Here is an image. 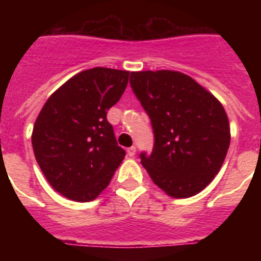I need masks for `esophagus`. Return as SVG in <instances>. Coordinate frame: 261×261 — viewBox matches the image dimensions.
<instances>
[{"label":"esophagus","instance_id":"obj_1","mask_svg":"<svg viewBox=\"0 0 261 261\" xmlns=\"http://www.w3.org/2000/svg\"><path fill=\"white\" fill-rule=\"evenodd\" d=\"M135 151H137L135 146H131V147H128V149H127V154L130 155V157H134Z\"/></svg>","mask_w":261,"mask_h":261}]
</instances>
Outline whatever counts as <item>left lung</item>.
I'll return each mask as SVG.
<instances>
[{"instance_id":"8db88e82","label":"left lung","mask_w":261,"mask_h":261,"mask_svg":"<svg viewBox=\"0 0 261 261\" xmlns=\"http://www.w3.org/2000/svg\"><path fill=\"white\" fill-rule=\"evenodd\" d=\"M130 84L154 131L153 151L142 153L141 164L172 198L199 194L219 172L230 145L225 108L180 71H131Z\"/></svg>"}]
</instances>
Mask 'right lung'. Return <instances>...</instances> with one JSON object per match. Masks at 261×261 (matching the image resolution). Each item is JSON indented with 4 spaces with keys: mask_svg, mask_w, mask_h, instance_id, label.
I'll return each instance as SVG.
<instances>
[{
    "mask_svg": "<svg viewBox=\"0 0 261 261\" xmlns=\"http://www.w3.org/2000/svg\"><path fill=\"white\" fill-rule=\"evenodd\" d=\"M130 71L93 67L51 94L32 130L35 159L65 198L90 202L110 184L126 151L118 146L107 111L120 100Z\"/></svg>",
    "mask_w": 261,
    "mask_h": 261,
    "instance_id": "obj_1",
    "label": "right lung"
}]
</instances>
